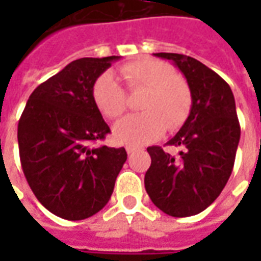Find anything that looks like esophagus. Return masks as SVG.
<instances>
[{
  "mask_svg": "<svg viewBox=\"0 0 261 261\" xmlns=\"http://www.w3.org/2000/svg\"><path fill=\"white\" fill-rule=\"evenodd\" d=\"M125 151H127V153L130 155V153H134L137 151L136 147H125Z\"/></svg>",
  "mask_w": 261,
  "mask_h": 261,
  "instance_id": "esophagus-1",
  "label": "esophagus"
}]
</instances>
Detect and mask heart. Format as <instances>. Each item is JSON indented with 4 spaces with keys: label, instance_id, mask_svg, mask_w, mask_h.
<instances>
[{
    "label": "heart",
    "instance_id": "1",
    "mask_svg": "<svg viewBox=\"0 0 261 261\" xmlns=\"http://www.w3.org/2000/svg\"><path fill=\"white\" fill-rule=\"evenodd\" d=\"M120 75L130 92L144 91L140 100L144 112L128 116L114 125L117 141L142 145L158 140L165 128L175 131L186 123L193 108L192 88L172 65L162 60L141 57L121 65ZM92 97L108 119H119L127 110V93L109 71L96 78Z\"/></svg>",
    "mask_w": 261,
    "mask_h": 261
}]
</instances>
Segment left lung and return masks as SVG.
I'll return each mask as SVG.
<instances>
[{
	"instance_id": "8db88e82",
	"label": "left lung",
	"mask_w": 261,
	"mask_h": 261,
	"mask_svg": "<svg viewBox=\"0 0 261 261\" xmlns=\"http://www.w3.org/2000/svg\"><path fill=\"white\" fill-rule=\"evenodd\" d=\"M173 61L193 93L189 119L168 145L180 147L177 156L162 147L147 148L151 166L145 190L156 207L172 217H190L211 205L229 179L241 138L235 97L229 85L198 60L176 53H156Z\"/></svg>"
}]
</instances>
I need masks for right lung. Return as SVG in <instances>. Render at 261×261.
<instances>
[{
	"instance_id": "1",
	"label": "right lung",
	"mask_w": 261,
	"mask_h": 261,
	"mask_svg": "<svg viewBox=\"0 0 261 261\" xmlns=\"http://www.w3.org/2000/svg\"><path fill=\"white\" fill-rule=\"evenodd\" d=\"M119 60H75L32 92L18 124L20 165L43 207L80 221L102 210L123 168L124 148L95 145L110 133L92 97L100 74Z\"/></svg>"
}]
</instances>
